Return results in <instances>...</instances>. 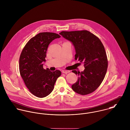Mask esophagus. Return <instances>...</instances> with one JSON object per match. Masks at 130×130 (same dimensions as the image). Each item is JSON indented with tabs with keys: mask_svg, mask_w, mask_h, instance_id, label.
Instances as JSON below:
<instances>
[{
	"mask_svg": "<svg viewBox=\"0 0 130 130\" xmlns=\"http://www.w3.org/2000/svg\"><path fill=\"white\" fill-rule=\"evenodd\" d=\"M64 74H67L68 73H69L70 72V71H66V70H64V71H62V72Z\"/></svg>",
	"mask_w": 130,
	"mask_h": 130,
	"instance_id": "1",
	"label": "esophagus"
}]
</instances>
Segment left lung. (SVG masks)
<instances>
[{
	"label": "left lung",
	"instance_id": "1",
	"mask_svg": "<svg viewBox=\"0 0 130 130\" xmlns=\"http://www.w3.org/2000/svg\"><path fill=\"white\" fill-rule=\"evenodd\" d=\"M75 46V59L83 63V72L73 71L77 75V81L72 86L77 93L85 95L95 91L102 82L108 67L104 47L100 40L87 30L62 31L59 33Z\"/></svg>",
	"mask_w": 130,
	"mask_h": 130
}]
</instances>
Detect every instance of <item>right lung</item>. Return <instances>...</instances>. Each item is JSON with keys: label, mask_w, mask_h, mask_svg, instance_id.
<instances>
[{"label": "right lung", "mask_w": 130, "mask_h": 130, "mask_svg": "<svg viewBox=\"0 0 130 130\" xmlns=\"http://www.w3.org/2000/svg\"><path fill=\"white\" fill-rule=\"evenodd\" d=\"M60 36L51 32H42L32 37L22 50L19 59V70L25 85L35 96L43 98L50 94L61 73L43 67L48 46Z\"/></svg>", "instance_id": "right-lung-1"}]
</instances>
